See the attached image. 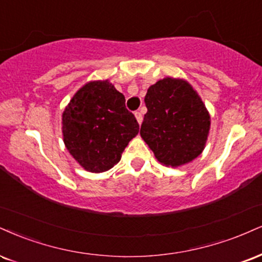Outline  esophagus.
I'll return each mask as SVG.
<instances>
[{
    "mask_svg": "<svg viewBox=\"0 0 262 262\" xmlns=\"http://www.w3.org/2000/svg\"><path fill=\"white\" fill-rule=\"evenodd\" d=\"M134 116H135V118H137L138 123H139V124H141V122H143V115H141V112L137 111V112L134 113Z\"/></svg>",
    "mask_w": 262,
    "mask_h": 262,
    "instance_id": "esophagus-1",
    "label": "esophagus"
}]
</instances>
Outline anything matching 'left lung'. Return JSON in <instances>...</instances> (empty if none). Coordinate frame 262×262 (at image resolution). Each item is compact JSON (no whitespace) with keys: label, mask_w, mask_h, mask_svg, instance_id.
I'll list each match as a JSON object with an SVG mask.
<instances>
[{"label":"left lung","mask_w":262,"mask_h":262,"mask_svg":"<svg viewBox=\"0 0 262 262\" xmlns=\"http://www.w3.org/2000/svg\"><path fill=\"white\" fill-rule=\"evenodd\" d=\"M147 112L140 135L157 161L167 167L191 162L203 152L211 118L198 91L187 80L166 77L145 95Z\"/></svg>","instance_id":"8db88e82"}]
</instances>
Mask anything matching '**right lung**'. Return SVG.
Wrapping results in <instances>:
<instances>
[{
  "label": "right lung",
  "instance_id": "add662e5",
  "mask_svg": "<svg viewBox=\"0 0 262 262\" xmlns=\"http://www.w3.org/2000/svg\"><path fill=\"white\" fill-rule=\"evenodd\" d=\"M139 133L123 94L110 80L80 88L62 113L66 147L85 171L101 173L117 165L129 141Z\"/></svg>",
  "mask_w": 262,
  "mask_h": 262
}]
</instances>
